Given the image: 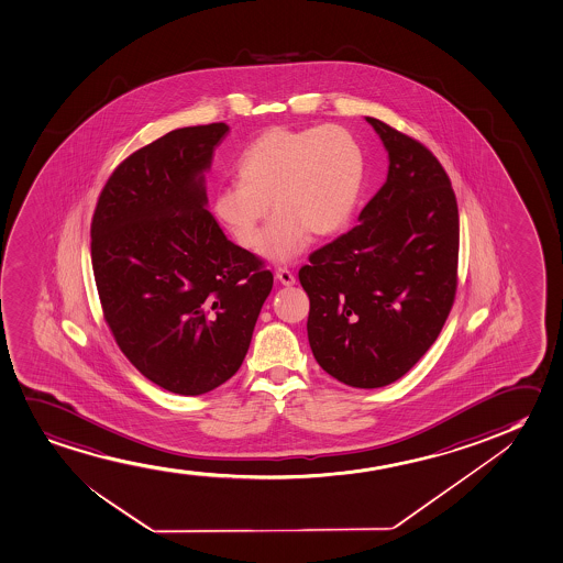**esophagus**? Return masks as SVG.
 Here are the masks:
<instances>
[{
	"mask_svg": "<svg viewBox=\"0 0 563 563\" xmlns=\"http://www.w3.org/2000/svg\"><path fill=\"white\" fill-rule=\"evenodd\" d=\"M275 278H277L278 283L283 286L296 285V277H294L290 271L285 269V267H278V269L275 271Z\"/></svg>",
	"mask_w": 563,
	"mask_h": 563,
	"instance_id": "34e87169",
	"label": "esophagus"
}]
</instances>
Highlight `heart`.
Listing matches in <instances>:
<instances>
[{
  "label": "heart",
  "instance_id": "obj_1",
  "mask_svg": "<svg viewBox=\"0 0 563 563\" xmlns=\"http://www.w3.org/2000/svg\"><path fill=\"white\" fill-rule=\"evenodd\" d=\"M239 181L216 190V220L242 249L256 246L271 262H290L314 236L338 233L355 212L365 158L357 140L342 125L269 128L234 164Z\"/></svg>",
  "mask_w": 563,
  "mask_h": 563
}]
</instances>
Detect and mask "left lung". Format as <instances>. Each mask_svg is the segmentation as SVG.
I'll use <instances>...</instances> for the list:
<instances>
[{"label":"left lung","instance_id":"8db88e82","mask_svg":"<svg viewBox=\"0 0 563 563\" xmlns=\"http://www.w3.org/2000/svg\"><path fill=\"white\" fill-rule=\"evenodd\" d=\"M387 177L358 225L309 256L307 338L317 363L345 386H387L417 365L456 292L459 206L438 158L376 118Z\"/></svg>","mask_w":563,"mask_h":563}]
</instances>
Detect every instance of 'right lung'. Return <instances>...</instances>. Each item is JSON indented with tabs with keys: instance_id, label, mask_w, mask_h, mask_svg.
Here are the masks:
<instances>
[{
	"instance_id": "obj_1",
	"label": "right lung",
	"mask_w": 563,
	"mask_h": 563,
	"mask_svg": "<svg viewBox=\"0 0 563 563\" xmlns=\"http://www.w3.org/2000/svg\"><path fill=\"white\" fill-rule=\"evenodd\" d=\"M229 125H189L125 158L91 221L104 319L145 378L202 395L249 353L271 271L227 239L208 210L206 174Z\"/></svg>"
}]
</instances>
